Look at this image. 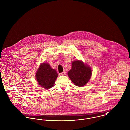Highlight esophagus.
I'll return each instance as SVG.
<instances>
[{"label":"esophagus","instance_id":"1","mask_svg":"<svg viewBox=\"0 0 130 130\" xmlns=\"http://www.w3.org/2000/svg\"><path fill=\"white\" fill-rule=\"evenodd\" d=\"M65 74H66V72H65V71H64L61 73H60V75H65Z\"/></svg>","mask_w":130,"mask_h":130}]
</instances>
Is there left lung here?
<instances>
[{"instance_id": "8db88e82", "label": "left lung", "mask_w": 130, "mask_h": 130, "mask_svg": "<svg viewBox=\"0 0 130 130\" xmlns=\"http://www.w3.org/2000/svg\"><path fill=\"white\" fill-rule=\"evenodd\" d=\"M92 74L91 68L81 60L72 62V69L68 72L69 77L77 86L85 85L90 80Z\"/></svg>"}]
</instances>
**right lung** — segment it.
<instances>
[{
  "instance_id": "add662e5",
  "label": "right lung",
  "mask_w": 130,
  "mask_h": 130,
  "mask_svg": "<svg viewBox=\"0 0 130 130\" xmlns=\"http://www.w3.org/2000/svg\"><path fill=\"white\" fill-rule=\"evenodd\" d=\"M58 74L55 69L51 67L48 63H41L36 74L38 84L45 89H49L54 86Z\"/></svg>"
}]
</instances>
